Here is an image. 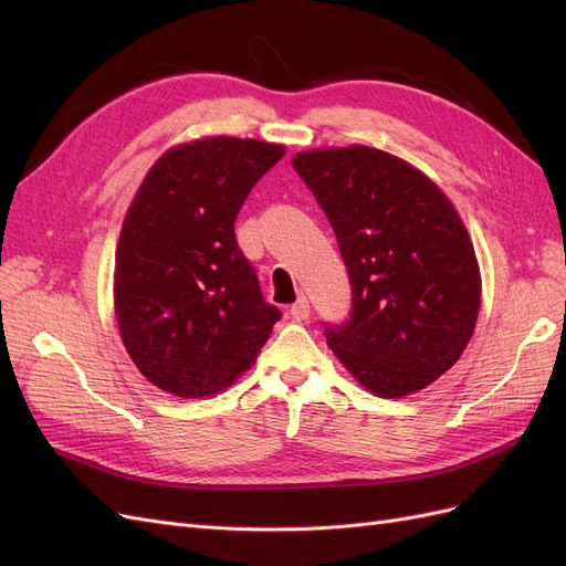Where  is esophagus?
<instances>
[{"label":"esophagus","mask_w":566,"mask_h":566,"mask_svg":"<svg viewBox=\"0 0 566 566\" xmlns=\"http://www.w3.org/2000/svg\"><path fill=\"white\" fill-rule=\"evenodd\" d=\"M310 312H312V306H310V300H306L304 295H300L297 302L290 306V316H293L295 321H304L306 316H310Z\"/></svg>","instance_id":"1"}]
</instances>
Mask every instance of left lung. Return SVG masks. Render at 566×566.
Wrapping results in <instances>:
<instances>
[{"instance_id":"1","label":"left lung","mask_w":566,"mask_h":566,"mask_svg":"<svg viewBox=\"0 0 566 566\" xmlns=\"http://www.w3.org/2000/svg\"><path fill=\"white\" fill-rule=\"evenodd\" d=\"M293 167L349 271V318L323 323L331 349L385 399L434 382L468 347L482 295L451 200L413 165L368 146L297 153Z\"/></svg>"}]
</instances>
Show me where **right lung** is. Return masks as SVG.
<instances>
[{"instance_id":"1","label":"right lung","mask_w":566,"mask_h":566,"mask_svg":"<svg viewBox=\"0 0 566 566\" xmlns=\"http://www.w3.org/2000/svg\"><path fill=\"white\" fill-rule=\"evenodd\" d=\"M283 156L276 144L214 136L167 150L136 191L115 254V314L156 387L186 399L221 391L281 321L233 224Z\"/></svg>"}]
</instances>
